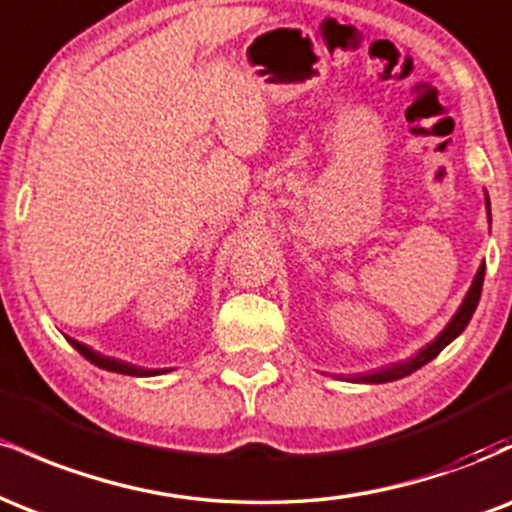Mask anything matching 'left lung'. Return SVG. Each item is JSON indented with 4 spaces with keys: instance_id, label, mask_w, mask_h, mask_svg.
Returning a JSON list of instances; mask_svg holds the SVG:
<instances>
[{
    "instance_id": "left-lung-1",
    "label": "left lung",
    "mask_w": 512,
    "mask_h": 512,
    "mask_svg": "<svg viewBox=\"0 0 512 512\" xmlns=\"http://www.w3.org/2000/svg\"><path fill=\"white\" fill-rule=\"evenodd\" d=\"M486 207H489V199H486ZM491 216V211H489ZM484 274H486V264H481L477 276H474V284L472 289H469L467 298H464V303L460 305V310H457V315L452 317L450 325L445 327L443 332H440V337L436 342H431L426 346V349H421L419 354L414 358H409V361L404 363H395V366H387V368H380V370H373V373H366L358 378V383H392V380H399L404 378V375L414 373V370H419L421 366H426L428 361H433L440 351L448 346L452 339L457 337V334L464 332V327L469 325V320H472L474 310H477L479 305V298H481V286H484Z\"/></svg>"
}]
</instances>
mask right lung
I'll return each instance as SVG.
<instances>
[{
    "label": "right lung",
    "mask_w": 512,
    "mask_h": 512,
    "mask_svg": "<svg viewBox=\"0 0 512 512\" xmlns=\"http://www.w3.org/2000/svg\"><path fill=\"white\" fill-rule=\"evenodd\" d=\"M69 344H72L74 349L86 358V361H91L93 366H98V368H103V370H113V373H125V375H139V378H142V375H158V373H163V370L139 368V366H132V363L117 361V358L101 356V354H96V351H93V349H88L86 344L76 342V339H69Z\"/></svg>",
    "instance_id": "obj_1"
}]
</instances>
